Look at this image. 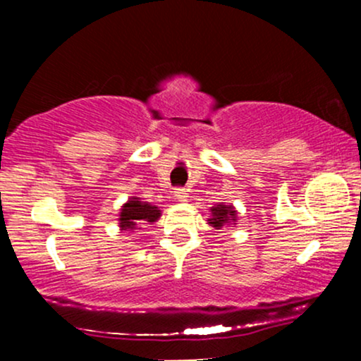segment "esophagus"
Segmentation results:
<instances>
[{
  "label": "esophagus",
  "instance_id": "obj_1",
  "mask_svg": "<svg viewBox=\"0 0 361 361\" xmlns=\"http://www.w3.org/2000/svg\"><path fill=\"white\" fill-rule=\"evenodd\" d=\"M175 197L180 202H186V200H188V192H186L185 188H178L176 192H175Z\"/></svg>",
  "mask_w": 361,
  "mask_h": 361
}]
</instances>
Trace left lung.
Masks as SVG:
<instances>
[{
    "label": "left lung",
    "mask_w": 361,
    "mask_h": 361,
    "mask_svg": "<svg viewBox=\"0 0 361 361\" xmlns=\"http://www.w3.org/2000/svg\"><path fill=\"white\" fill-rule=\"evenodd\" d=\"M207 222L215 229H222V227L227 226L234 227L235 222H238V210L233 205L217 204L210 209V219Z\"/></svg>",
    "instance_id": "left-lung-1"
}]
</instances>
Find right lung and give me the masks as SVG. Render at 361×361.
Wrapping results in <instances>:
<instances>
[{
  "label": "right lung",
  "instance_id": "add662e5",
  "mask_svg": "<svg viewBox=\"0 0 361 361\" xmlns=\"http://www.w3.org/2000/svg\"><path fill=\"white\" fill-rule=\"evenodd\" d=\"M159 217L161 210L156 205L142 202L139 197H130L120 209L118 227L120 231H127L128 234H134L139 233L142 226L159 221Z\"/></svg>",
  "mask_w": 361,
  "mask_h": 361
}]
</instances>
